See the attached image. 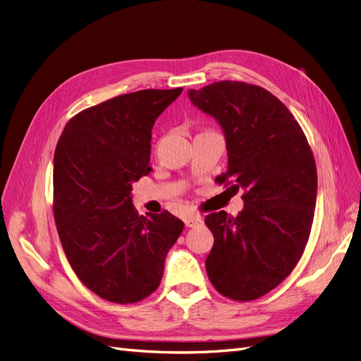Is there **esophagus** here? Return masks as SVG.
<instances>
[{
	"label": "esophagus",
	"instance_id": "1",
	"mask_svg": "<svg viewBox=\"0 0 361 361\" xmlns=\"http://www.w3.org/2000/svg\"><path fill=\"white\" fill-rule=\"evenodd\" d=\"M183 221H185V226H187V227H197V226H200L203 223V218L192 214V215L185 216Z\"/></svg>",
	"mask_w": 361,
	"mask_h": 361
}]
</instances>
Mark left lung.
Returning a JSON list of instances; mask_svg holds the SVG:
<instances>
[{"mask_svg": "<svg viewBox=\"0 0 361 361\" xmlns=\"http://www.w3.org/2000/svg\"><path fill=\"white\" fill-rule=\"evenodd\" d=\"M226 135L227 171L215 182L244 190V209L206 215L214 247L206 271L226 298L251 301L277 288L297 267L314 215L318 173L301 126L259 85L218 81L188 92Z\"/></svg>", "mask_w": 361, "mask_h": 361, "instance_id": "1", "label": "left lung"}]
</instances>
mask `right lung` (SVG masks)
Segmentation results:
<instances>
[{
	"label": "right lung",
	"instance_id": "add662e5",
	"mask_svg": "<svg viewBox=\"0 0 361 361\" xmlns=\"http://www.w3.org/2000/svg\"><path fill=\"white\" fill-rule=\"evenodd\" d=\"M140 90L73 116L54 154V218L72 269L101 298L133 304L159 286L183 231L169 211L138 215L133 183L152 167L155 120L182 93Z\"/></svg>",
	"mask_w": 361,
	"mask_h": 361
}]
</instances>
